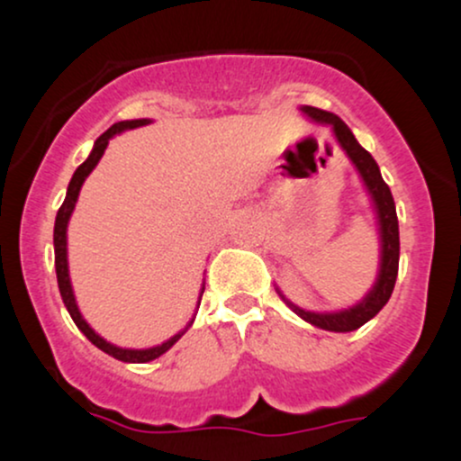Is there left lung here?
Instances as JSON below:
<instances>
[{
	"label": "left lung",
	"mask_w": 461,
	"mask_h": 461,
	"mask_svg": "<svg viewBox=\"0 0 461 461\" xmlns=\"http://www.w3.org/2000/svg\"><path fill=\"white\" fill-rule=\"evenodd\" d=\"M301 113L314 124H323L330 127L334 140H337L341 151L346 153L348 160L352 162L355 171L359 174L361 185H364L366 194L370 198V207H373L375 221H376V234H379V267H376V278L368 292L364 294V299L357 301L350 308L341 310H305L299 308L296 303H292L285 294L281 292V287H276L278 296L285 301L287 308L308 321L310 325L321 330H328V332H352V330L361 328L364 323H368L370 319L379 314V310L388 303L390 294L394 290V281H397V269H399V221H397V209H394L393 194L390 187L381 178L379 165L375 162V158L357 142V138L352 136V131L348 129V124L341 118H337L334 113L328 111L314 109V106L301 104Z\"/></svg>",
	"instance_id": "8db88e82"
}]
</instances>
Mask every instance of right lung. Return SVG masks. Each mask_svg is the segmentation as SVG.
<instances>
[{
  "mask_svg": "<svg viewBox=\"0 0 461 461\" xmlns=\"http://www.w3.org/2000/svg\"><path fill=\"white\" fill-rule=\"evenodd\" d=\"M153 120L149 118H138V120H122V122H115L113 127L106 129L104 133H102L100 138H97L95 142H93V149L91 153H88V158L85 162H82L80 167L76 169V174H73L71 183H68L67 187V198H64L62 207L58 209V216H55V230H53V248H55V274H58V287H59V294H62V301L64 305H67L68 314H71L73 323L77 325V330H80L82 334L88 339V341L93 343L95 348H100L102 352H106L109 357H113V359L118 361H124V364H147V361H153L158 359L160 355H165L167 350H169L171 346H174L176 341H178L180 337H183L185 332H187L189 328H192L194 319H196V314H194L192 319H189V323L185 325L180 332H176L174 337H169L167 341H162L160 346H151V348H120L115 346V343L106 341L104 337H100V334L95 332V330L91 328V325L86 323V319L82 317L80 308H77V301H76V292H73V285H71V274H68V221H71L73 216V209H76V203L77 198H80V189L82 185H85V180L88 178V174H91L93 169L97 167V162H100V158L104 156V149L109 147V140L111 138L120 136V133L124 131H131V129H138V127H147V124H151ZM204 292V281L201 285V294H198V303L196 308L201 305V296ZM198 312V310H196Z\"/></svg>",
  "mask_w": 461,
  "mask_h": 461,
  "instance_id": "obj_1",
  "label": "right lung"
}]
</instances>
